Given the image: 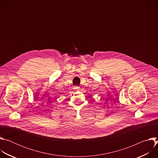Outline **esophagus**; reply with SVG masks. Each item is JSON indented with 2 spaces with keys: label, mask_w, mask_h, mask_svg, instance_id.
Listing matches in <instances>:
<instances>
[{
  "label": "esophagus",
  "mask_w": 158,
  "mask_h": 158,
  "mask_svg": "<svg viewBox=\"0 0 158 158\" xmlns=\"http://www.w3.org/2000/svg\"><path fill=\"white\" fill-rule=\"evenodd\" d=\"M79 88V86H75V87H74V89H78Z\"/></svg>",
  "instance_id": "1"
}]
</instances>
